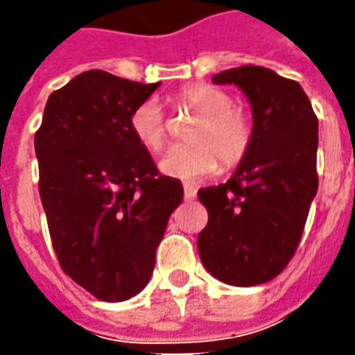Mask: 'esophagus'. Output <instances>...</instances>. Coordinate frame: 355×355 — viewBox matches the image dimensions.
I'll return each mask as SVG.
<instances>
[{
	"mask_svg": "<svg viewBox=\"0 0 355 355\" xmlns=\"http://www.w3.org/2000/svg\"><path fill=\"white\" fill-rule=\"evenodd\" d=\"M196 192H198V190H196V186L184 184V198H186V200H193V198H196Z\"/></svg>",
	"mask_w": 355,
	"mask_h": 355,
	"instance_id": "obj_1",
	"label": "esophagus"
}]
</instances>
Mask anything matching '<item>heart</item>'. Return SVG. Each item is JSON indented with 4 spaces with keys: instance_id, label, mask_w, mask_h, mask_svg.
Wrapping results in <instances>:
<instances>
[{
    "instance_id": "obj_1",
    "label": "heart",
    "mask_w": 355,
    "mask_h": 355,
    "mask_svg": "<svg viewBox=\"0 0 355 355\" xmlns=\"http://www.w3.org/2000/svg\"><path fill=\"white\" fill-rule=\"evenodd\" d=\"M178 108L196 114L186 139L190 142L171 146L159 162V169L182 180L209 175L216 169H234L253 146L254 129L251 117L223 89L209 83H192L175 94ZM129 129L135 140L148 152H159L169 135V117L155 98H146L132 108Z\"/></svg>"
}]
</instances>
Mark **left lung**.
I'll use <instances>...</instances> for the list:
<instances>
[{
  "label": "left lung",
  "mask_w": 355,
  "mask_h": 355,
  "mask_svg": "<svg viewBox=\"0 0 355 355\" xmlns=\"http://www.w3.org/2000/svg\"><path fill=\"white\" fill-rule=\"evenodd\" d=\"M236 83L253 110V146L226 184L198 198L209 213L198 236L203 266L238 287L282 274L304 232L318 192V117L297 81L245 64L213 76Z\"/></svg>",
  "instance_id": "obj_1"
}]
</instances>
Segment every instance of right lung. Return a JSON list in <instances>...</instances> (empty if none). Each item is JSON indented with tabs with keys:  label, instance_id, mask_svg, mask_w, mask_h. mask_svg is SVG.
I'll return each instance as SVG.
<instances>
[{
	"label": "right lung",
	"instance_id": "add662e5",
	"mask_svg": "<svg viewBox=\"0 0 355 355\" xmlns=\"http://www.w3.org/2000/svg\"><path fill=\"white\" fill-rule=\"evenodd\" d=\"M159 83L102 70L51 93L35 132L40 196L64 274L104 302L146 287L155 249L184 190L159 175L129 116Z\"/></svg>",
	"mask_w": 355,
	"mask_h": 355
}]
</instances>
